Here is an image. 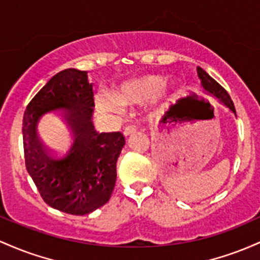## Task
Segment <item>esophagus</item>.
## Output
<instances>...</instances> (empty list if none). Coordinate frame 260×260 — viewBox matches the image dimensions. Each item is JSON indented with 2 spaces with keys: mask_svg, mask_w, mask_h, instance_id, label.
Segmentation results:
<instances>
[{
  "mask_svg": "<svg viewBox=\"0 0 260 260\" xmlns=\"http://www.w3.org/2000/svg\"><path fill=\"white\" fill-rule=\"evenodd\" d=\"M135 133H138V130H136V127H134V126H126L124 129V135L125 136H130V135H133V134H135Z\"/></svg>",
  "mask_w": 260,
  "mask_h": 260,
  "instance_id": "34e87169",
  "label": "esophagus"
}]
</instances>
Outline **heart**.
Listing matches in <instances>:
<instances>
[{"label":"heart","mask_w":260,"mask_h":260,"mask_svg":"<svg viewBox=\"0 0 260 260\" xmlns=\"http://www.w3.org/2000/svg\"><path fill=\"white\" fill-rule=\"evenodd\" d=\"M177 91L174 83L165 84V77L161 75H142L118 84L110 92L112 99L101 98L98 106L103 110L115 112L119 107L141 106L156 95L168 104L176 98Z\"/></svg>","instance_id":"heart-1"}]
</instances>
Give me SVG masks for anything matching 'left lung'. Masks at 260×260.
<instances>
[{
  "mask_svg": "<svg viewBox=\"0 0 260 260\" xmlns=\"http://www.w3.org/2000/svg\"><path fill=\"white\" fill-rule=\"evenodd\" d=\"M197 71L198 75H199V78L201 80V86H203V88L205 89L210 95L217 98L221 103H223L224 106L229 108L232 113H235L236 115L235 104H233L232 99L230 97V94L227 93L226 89H224L221 84H218L211 76L206 74L201 67H197Z\"/></svg>",
  "mask_w": 260,
  "mask_h": 260,
  "instance_id": "1",
  "label": "left lung"
}]
</instances>
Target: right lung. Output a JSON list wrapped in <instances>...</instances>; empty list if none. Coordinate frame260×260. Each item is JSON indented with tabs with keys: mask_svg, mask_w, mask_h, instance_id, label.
<instances>
[{
	"mask_svg": "<svg viewBox=\"0 0 260 260\" xmlns=\"http://www.w3.org/2000/svg\"><path fill=\"white\" fill-rule=\"evenodd\" d=\"M93 86L86 71L59 72L37 93L23 116L25 167L43 200L71 215H86L110 199L116 182V161L125 138L121 133H97L92 124ZM59 114L72 136L61 146L40 138L39 124Z\"/></svg>",
	"mask_w": 260,
	"mask_h": 260,
	"instance_id": "1",
	"label": "right lung"
}]
</instances>
